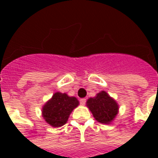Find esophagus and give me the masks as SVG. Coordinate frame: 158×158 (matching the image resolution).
I'll use <instances>...</instances> for the list:
<instances>
[{"label": "esophagus", "instance_id": "obj_1", "mask_svg": "<svg viewBox=\"0 0 158 158\" xmlns=\"http://www.w3.org/2000/svg\"><path fill=\"white\" fill-rule=\"evenodd\" d=\"M79 102H80V104L84 106V105H85V102H86V99H85V98H82V99L79 100Z\"/></svg>", "mask_w": 158, "mask_h": 158}]
</instances>
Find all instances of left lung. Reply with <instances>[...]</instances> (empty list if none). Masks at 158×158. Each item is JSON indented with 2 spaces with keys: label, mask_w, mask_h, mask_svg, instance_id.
<instances>
[{
  "label": "left lung",
  "mask_w": 158,
  "mask_h": 158,
  "mask_svg": "<svg viewBox=\"0 0 158 158\" xmlns=\"http://www.w3.org/2000/svg\"><path fill=\"white\" fill-rule=\"evenodd\" d=\"M86 104L94 118L101 123L107 124L113 122L118 113V105L116 101L104 90L95 97L88 99Z\"/></svg>",
  "instance_id": "left-lung-1"
}]
</instances>
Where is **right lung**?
Here are the masks:
<instances>
[{"label":"right lung","mask_w":158,"mask_h":158,"mask_svg":"<svg viewBox=\"0 0 158 158\" xmlns=\"http://www.w3.org/2000/svg\"><path fill=\"white\" fill-rule=\"evenodd\" d=\"M79 104L76 97L69 96L66 93L56 92L43 106L42 116L52 127H61L67 123L70 113Z\"/></svg>","instance_id":"obj_1"}]
</instances>
